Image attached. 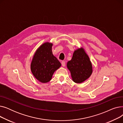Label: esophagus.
Wrapping results in <instances>:
<instances>
[{"mask_svg":"<svg viewBox=\"0 0 123 123\" xmlns=\"http://www.w3.org/2000/svg\"><path fill=\"white\" fill-rule=\"evenodd\" d=\"M61 64H62V65L63 67H65V62L64 61H62V62H61Z\"/></svg>","mask_w":123,"mask_h":123,"instance_id":"obj_1","label":"esophagus"}]
</instances>
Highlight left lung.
I'll return each instance as SVG.
<instances>
[{"mask_svg": "<svg viewBox=\"0 0 123 123\" xmlns=\"http://www.w3.org/2000/svg\"><path fill=\"white\" fill-rule=\"evenodd\" d=\"M72 80L76 83H81L91 75L92 65L88 55L83 48L75 50L71 60L67 63Z\"/></svg>", "mask_w": 123, "mask_h": 123, "instance_id": "obj_1", "label": "left lung"}]
</instances>
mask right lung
<instances>
[{
	"mask_svg": "<svg viewBox=\"0 0 123 123\" xmlns=\"http://www.w3.org/2000/svg\"><path fill=\"white\" fill-rule=\"evenodd\" d=\"M53 44L45 42L36 51L31 63V72L39 81L45 83L49 82L56 70L61 64L52 51Z\"/></svg>",
	"mask_w": 123,
	"mask_h": 123,
	"instance_id": "right-lung-1",
	"label": "right lung"
}]
</instances>
